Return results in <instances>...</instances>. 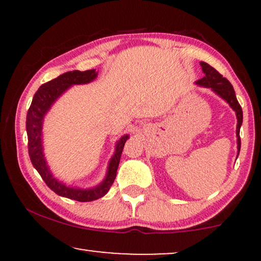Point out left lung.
I'll use <instances>...</instances> for the list:
<instances>
[{
	"instance_id": "1",
	"label": "left lung",
	"mask_w": 261,
	"mask_h": 261,
	"mask_svg": "<svg viewBox=\"0 0 261 261\" xmlns=\"http://www.w3.org/2000/svg\"><path fill=\"white\" fill-rule=\"evenodd\" d=\"M201 66L203 72L205 73V76L197 81V84L202 85L205 88H212L217 95H220L221 97L229 103V106L235 110L238 117V126H237V137H238V149L240 152L241 147V139H240V127L242 124V108L240 103L238 102L237 95H235L233 85L230 84V82L224 78L219 71H216L213 66H210L209 64L204 62H201ZM239 155V153H238Z\"/></svg>"
}]
</instances>
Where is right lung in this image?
Masks as SVG:
<instances>
[{"label": "right lung", "mask_w": 261, "mask_h": 261, "mask_svg": "<svg viewBox=\"0 0 261 261\" xmlns=\"http://www.w3.org/2000/svg\"><path fill=\"white\" fill-rule=\"evenodd\" d=\"M97 72L95 70H87V71H69L60 74L55 80L44 83L38 91L35 92L33 101L31 103L30 109L27 113L26 119V130L28 137V154H30L31 162L38 171L42 179L46 183V185L55 191L57 195L63 196V197H67L74 201L80 202H90L95 201L102 196H105L107 192L109 191L110 187H112L114 180H115L117 167L120 164V158L122 149L124 147V142L127 141L128 135H123L120 139L116 145V151L114 153L112 160L109 163L108 173H107L106 179L103 183L98 187L94 189H88V190H83V189L78 188H70L60 183L53 178V176L49 172L47 165H46L44 153H42V145H41V128H42V119H44L45 114L47 113L49 107L52 103L73 84H85L90 83L94 81Z\"/></svg>", "instance_id": "1"}]
</instances>
